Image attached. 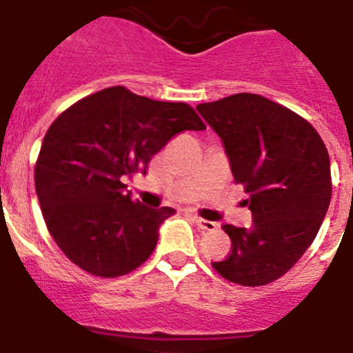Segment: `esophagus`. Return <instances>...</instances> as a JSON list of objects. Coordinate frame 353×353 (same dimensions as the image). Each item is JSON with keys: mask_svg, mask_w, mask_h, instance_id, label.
Returning <instances> with one entry per match:
<instances>
[{"mask_svg": "<svg viewBox=\"0 0 353 353\" xmlns=\"http://www.w3.org/2000/svg\"><path fill=\"white\" fill-rule=\"evenodd\" d=\"M194 220H196L197 227H199V229H203V230H214L218 227L216 221L204 220V218H201V216H194Z\"/></svg>", "mask_w": 353, "mask_h": 353, "instance_id": "obj_1", "label": "esophagus"}]
</instances>
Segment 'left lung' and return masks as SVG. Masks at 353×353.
<instances>
[{"mask_svg": "<svg viewBox=\"0 0 353 353\" xmlns=\"http://www.w3.org/2000/svg\"><path fill=\"white\" fill-rule=\"evenodd\" d=\"M196 109L221 139L253 213L248 229L221 227L232 251L213 268L230 283L263 286L283 277L314 243L331 201L330 154L308 121L256 93Z\"/></svg>", "mask_w": 353, "mask_h": 353, "instance_id": "8db88e82", "label": "left lung"}]
</instances>
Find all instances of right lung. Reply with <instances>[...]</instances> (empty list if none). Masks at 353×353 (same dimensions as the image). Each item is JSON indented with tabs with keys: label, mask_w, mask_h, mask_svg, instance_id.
<instances>
[{
	"label": "right lung",
	"mask_w": 353,
	"mask_h": 353,
	"mask_svg": "<svg viewBox=\"0 0 353 353\" xmlns=\"http://www.w3.org/2000/svg\"><path fill=\"white\" fill-rule=\"evenodd\" d=\"M206 130L183 102H157L112 86L63 110L43 139L36 194L57 246L83 270L117 277L152 254L173 208L132 199L124 179L176 133Z\"/></svg>",
	"instance_id": "right-lung-1"
}]
</instances>
